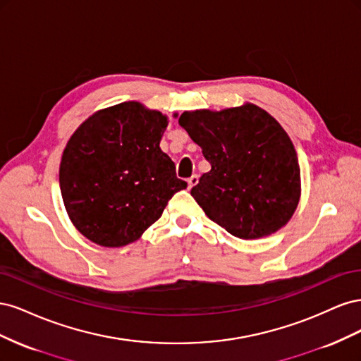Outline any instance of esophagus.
Instances as JSON below:
<instances>
[{"label": "esophagus", "mask_w": 361, "mask_h": 361, "mask_svg": "<svg viewBox=\"0 0 361 361\" xmlns=\"http://www.w3.org/2000/svg\"><path fill=\"white\" fill-rule=\"evenodd\" d=\"M197 182H199V176L197 174H192V176L188 179V188H192L194 185H197Z\"/></svg>", "instance_id": "34e87169"}]
</instances>
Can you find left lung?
I'll use <instances>...</instances> for the list:
<instances>
[{
    "label": "left lung",
    "instance_id": "left-lung-1",
    "mask_svg": "<svg viewBox=\"0 0 361 361\" xmlns=\"http://www.w3.org/2000/svg\"><path fill=\"white\" fill-rule=\"evenodd\" d=\"M179 125L211 164L191 195L214 223L241 239L277 232L301 195L298 157L286 130L255 104L185 111Z\"/></svg>",
    "mask_w": 361,
    "mask_h": 361
}]
</instances>
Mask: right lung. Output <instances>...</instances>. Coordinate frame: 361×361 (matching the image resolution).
I'll use <instances>...</instances> for the list:
<instances>
[{
  "label": "right lung",
  "instance_id": "right-lung-1",
  "mask_svg": "<svg viewBox=\"0 0 361 361\" xmlns=\"http://www.w3.org/2000/svg\"><path fill=\"white\" fill-rule=\"evenodd\" d=\"M167 116L122 102L90 116L63 152L60 190L73 226L92 243L123 247L145 233L187 182L159 147Z\"/></svg>",
  "mask_w": 361,
  "mask_h": 361
}]
</instances>
